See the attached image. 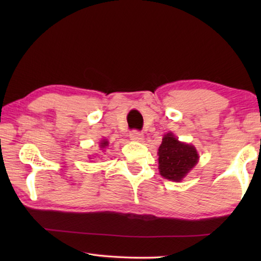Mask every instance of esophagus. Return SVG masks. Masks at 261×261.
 Masks as SVG:
<instances>
[{"instance_id":"esophagus-1","label":"esophagus","mask_w":261,"mask_h":261,"mask_svg":"<svg viewBox=\"0 0 261 261\" xmlns=\"http://www.w3.org/2000/svg\"><path fill=\"white\" fill-rule=\"evenodd\" d=\"M130 139H131V140H135V141H143V139H144V135H143V132L137 131V130L131 131V134H130Z\"/></svg>"}]
</instances>
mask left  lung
<instances>
[{
  "label": "left lung",
  "instance_id": "8db88e82",
  "mask_svg": "<svg viewBox=\"0 0 261 261\" xmlns=\"http://www.w3.org/2000/svg\"><path fill=\"white\" fill-rule=\"evenodd\" d=\"M158 155L161 176L174 182H180L199 160L196 147L179 141L171 132L163 136Z\"/></svg>",
  "mask_w": 261,
  "mask_h": 261
}]
</instances>
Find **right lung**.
I'll use <instances>...</instances> for the list:
<instances>
[{"label":"right lung","instance_id":"right-lung-1","mask_svg":"<svg viewBox=\"0 0 261 261\" xmlns=\"http://www.w3.org/2000/svg\"><path fill=\"white\" fill-rule=\"evenodd\" d=\"M108 146V140L107 139H102L100 141V147L101 148H106Z\"/></svg>","mask_w":261,"mask_h":261}]
</instances>
